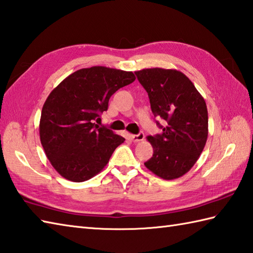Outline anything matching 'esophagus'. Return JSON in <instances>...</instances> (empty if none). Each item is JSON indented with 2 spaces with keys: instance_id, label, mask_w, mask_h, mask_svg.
<instances>
[{
  "instance_id": "esophagus-1",
  "label": "esophagus",
  "mask_w": 253,
  "mask_h": 253,
  "mask_svg": "<svg viewBox=\"0 0 253 253\" xmlns=\"http://www.w3.org/2000/svg\"><path fill=\"white\" fill-rule=\"evenodd\" d=\"M130 138H131V140L135 142V143L136 142H139V141H142L143 139H145V133L139 132V133H138V135H131Z\"/></svg>"
}]
</instances>
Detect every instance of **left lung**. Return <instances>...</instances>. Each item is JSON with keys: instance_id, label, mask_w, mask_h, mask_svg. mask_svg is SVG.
<instances>
[{"instance_id": "1", "label": "left lung", "mask_w": 253, "mask_h": 253, "mask_svg": "<svg viewBox=\"0 0 253 253\" xmlns=\"http://www.w3.org/2000/svg\"><path fill=\"white\" fill-rule=\"evenodd\" d=\"M145 87L153 115L167 122L161 135L148 136L153 148L148 170L163 180L189 172L206 145L209 113L204 97L184 73L175 69L151 68L136 71Z\"/></svg>"}]
</instances>
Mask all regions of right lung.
I'll return each instance as SVG.
<instances>
[{"instance_id": "right-lung-1", "label": "right lung", "mask_w": 253, "mask_h": 253, "mask_svg": "<svg viewBox=\"0 0 253 253\" xmlns=\"http://www.w3.org/2000/svg\"><path fill=\"white\" fill-rule=\"evenodd\" d=\"M135 80L131 71L84 68L67 77L49 94L42 110L39 136L48 160L64 179L90 180L125 140L94 121L107 111L114 93Z\"/></svg>"}]
</instances>
